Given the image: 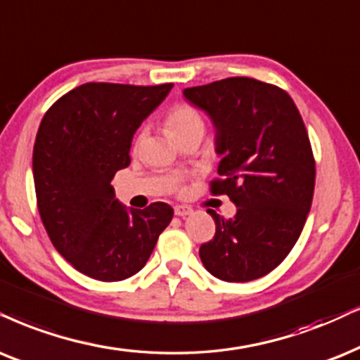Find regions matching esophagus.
<instances>
[{
  "label": "esophagus",
  "instance_id": "34e87169",
  "mask_svg": "<svg viewBox=\"0 0 360 360\" xmlns=\"http://www.w3.org/2000/svg\"><path fill=\"white\" fill-rule=\"evenodd\" d=\"M174 214H176V216H179V217H186V216H189V214H193V209L188 207V206H183V204H179V206L174 207Z\"/></svg>",
  "mask_w": 360,
  "mask_h": 360
}]
</instances>
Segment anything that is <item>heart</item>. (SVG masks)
<instances>
[{
  "label": "heart",
  "instance_id": "obj_1",
  "mask_svg": "<svg viewBox=\"0 0 360 360\" xmlns=\"http://www.w3.org/2000/svg\"><path fill=\"white\" fill-rule=\"evenodd\" d=\"M167 127L174 138H179L191 131H204V120L198 109L189 104H181L167 116Z\"/></svg>",
  "mask_w": 360,
  "mask_h": 360
}]
</instances>
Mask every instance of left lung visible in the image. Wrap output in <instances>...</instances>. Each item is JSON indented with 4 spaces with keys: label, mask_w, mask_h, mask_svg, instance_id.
I'll use <instances>...</instances> for the list:
<instances>
[{
    "label": "left lung",
    "mask_w": 360,
    "mask_h": 360,
    "mask_svg": "<svg viewBox=\"0 0 360 360\" xmlns=\"http://www.w3.org/2000/svg\"><path fill=\"white\" fill-rule=\"evenodd\" d=\"M206 112L221 158L212 193L238 212L209 209L216 236L199 256L217 279L248 282L269 274L297 243L311 211L316 162L299 109L285 91L252 78H227L183 91Z\"/></svg>",
    "instance_id": "8db88e82"
}]
</instances>
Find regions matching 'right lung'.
Segmentation results:
<instances>
[{
    "label": "right lung",
    "instance_id": "1",
    "mask_svg": "<svg viewBox=\"0 0 360 360\" xmlns=\"http://www.w3.org/2000/svg\"><path fill=\"white\" fill-rule=\"evenodd\" d=\"M174 84L86 83L59 98L33 149L36 199L58 252L93 279L134 276L151 256L172 207H126L111 181L129 166L133 136Z\"/></svg>",
    "mask_w": 360,
    "mask_h": 360
}]
</instances>
